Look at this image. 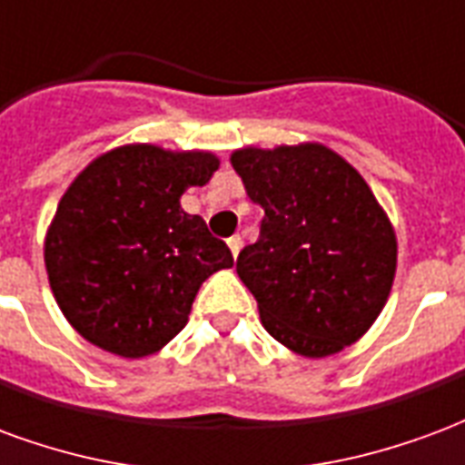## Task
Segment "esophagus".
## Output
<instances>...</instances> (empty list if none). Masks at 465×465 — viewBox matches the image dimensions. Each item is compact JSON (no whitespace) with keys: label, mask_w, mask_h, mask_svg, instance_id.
<instances>
[{"label":"esophagus","mask_w":465,"mask_h":465,"mask_svg":"<svg viewBox=\"0 0 465 465\" xmlns=\"http://www.w3.org/2000/svg\"><path fill=\"white\" fill-rule=\"evenodd\" d=\"M228 247H230V252H232V257L240 255V250H242V237H240V235L230 237Z\"/></svg>","instance_id":"obj_1"}]
</instances>
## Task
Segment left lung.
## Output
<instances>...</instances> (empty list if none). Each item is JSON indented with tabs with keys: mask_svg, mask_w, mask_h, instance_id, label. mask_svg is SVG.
<instances>
[{
	"mask_svg": "<svg viewBox=\"0 0 465 465\" xmlns=\"http://www.w3.org/2000/svg\"><path fill=\"white\" fill-rule=\"evenodd\" d=\"M247 198L265 210L237 274L260 320L294 354L322 359L361 340L396 274V232L367 181L322 143L232 151Z\"/></svg>",
	"mask_w": 465,
	"mask_h": 465,
	"instance_id": "1",
	"label": "left lung"
}]
</instances>
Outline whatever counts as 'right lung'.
<instances>
[{"mask_svg": "<svg viewBox=\"0 0 465 465\" xmlns=\"http://www.w3.org/2000/svg\"><path fill=\"white\" fill-rule=\"evenodd\" d=\"M220 158L128 143L74 178L44 240L54 300L104 351L143 359L185 327L200 284L232 267L228 245L181 195L205 185Z\"/></svg>", "mask_w": 465, "mask_h": 465, "instance_id": "add662e5", "label": "right lung"}]
</instances>
